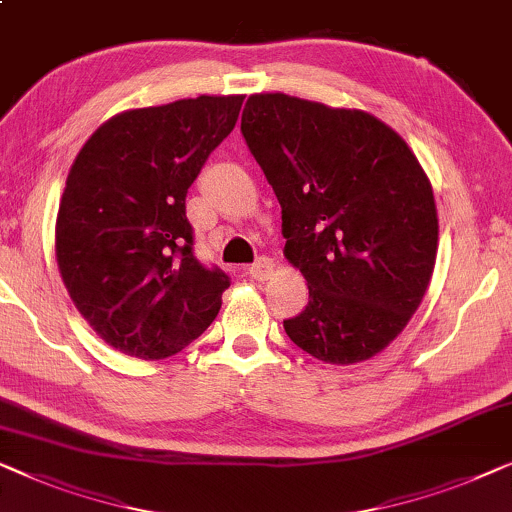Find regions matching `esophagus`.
<instances>
[{
    "mask_svg": "<svg viewBox=\"0 0 512 512\" xmlns=\"http://www.w3.org/2000/svg\"><path fill=\"white\" fill-rule=\"evenodd\" d=\"M248 273L255 280H266L273 273V262L269 257H259V259H255V264H250Z\"/></svg>",
    "mask_w": 512,
    "mask_h": 512,
    "instance_id": "1",
    "label": "esophagus"
}]
</instances>
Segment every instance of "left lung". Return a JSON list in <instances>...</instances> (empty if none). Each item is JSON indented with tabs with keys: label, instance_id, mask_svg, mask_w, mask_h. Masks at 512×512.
<instances>
[{
	"label": "left lung",
	"instance_id": "1",
	"mask_svg": "<svg viewBox=\"0 0 512 512\" xmlns=\"http://www.w3.org/2000/svg\"><path fill=\"white\" fill-rule=\"evenodd\" d=\"M241 132L283 208L285 257L308 283L287 336L327 364L378 355L436 264V201L413 150L371 113L283 92L248 97Z\"/></svg>",
	"mask_w": 512,
	"mask_h": 512
}]
</instances>
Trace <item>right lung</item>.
<instances>
[{"label": "right lung", "instance_id": "add662e5", "mask_svg": "<svg viewBox=\"0 0 512 512\" xmlns=\"http://www.w3.org/2000/svg\"><path fill=\"white\" fill-rule=\"evenodd\" d=\"M241 104L201 95L113 115L71 164L55 225L60 276L97 336L129 357L176 355L220 311L229 276L194 257L185 197Z\"/></svg>", "mask_w": 512, "mask_h": 512}]
</instances>
